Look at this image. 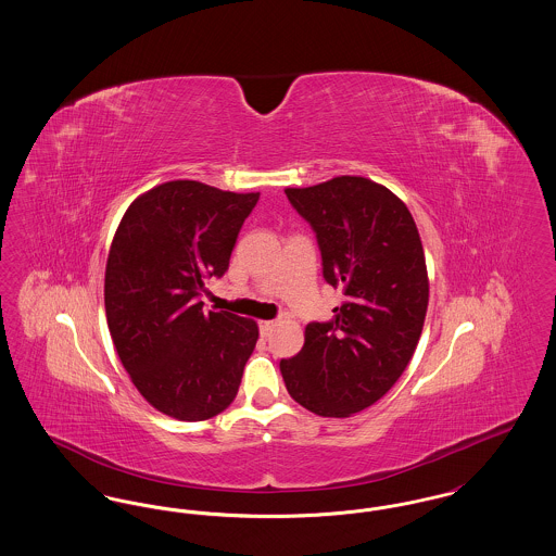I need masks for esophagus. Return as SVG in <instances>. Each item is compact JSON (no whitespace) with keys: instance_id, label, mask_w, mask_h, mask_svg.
Segmentation results:
<instances>
[{"instance_id":"1","label":"esophagus","mask_w":556,"mask_h":556,"mask_svg":"<svg viewBox=\"0 0 556 556\" xmlns=\"http://www.w3.org/2000/svg\"><path fill=\"white\" fill-rule=\"evenodd\" d=\"M273 327H275V320H261V336L268 338L270 331H273Z\"/></svg>"}]
</instances>
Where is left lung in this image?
I'll list each match as a JSON object with an SVG mask.
<instances>
[{"label": "left lung", "instance_id": "left-lung-1", "mask_svg": "<svg viewBox=\"0 0 556 556\" xmlns=\"http://www.w3.org/2000/svg\"><path fill=\"white\" fill-rule=\"evenodd\" d=\"M286 195L315 229L323 277L344 300L329 323L306 327L302 350L279 369L298 404L344 419L386 396L415 354L429 302L424 243L406 204L365 177Z\"/></svg>", "mask_w": 556, "mask_h": 556}]
</instances>
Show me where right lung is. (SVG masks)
Segmentation results:
<instances>
[{"mask_svg": "<svg viewBox=\"0 0 556 556\" xmlns=\"http://www.w3.org/2000/svg\"><path fill=\"white\" fill-rule=\"evenodd\" d=\"M261 193L168 181L125 212L108 254V329L132 386L156 410L206 421L238 396L258 325L204 311V279L220 277Z\"/></svg>", "mask_w": 556, "mask_h": 556, "instance_id": "obj_1", "label": "right lung"}]
</instances>
